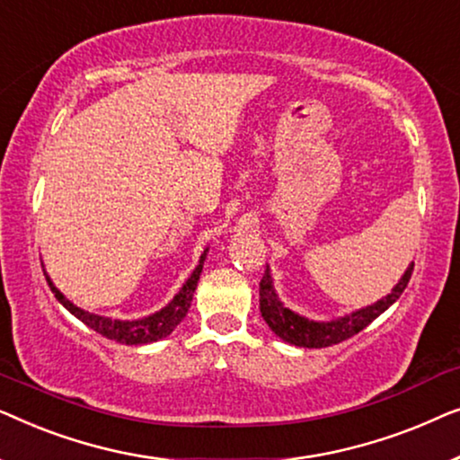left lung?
Here are the masks:
<instances>
[{"instance_id":"8db88e82","label":"left lung","mask_w":460,"mask_h":460,"mask_svg":"<svg viewBox=\"0 0 460 460\" xmlns=\"http://www.w3.org/2000/svg\"><path fill=\"white\" fill-rule=\"evenodd\" d=\"M414 270V261L406 268V272L402 274L398 285L392 288V293L381 297L375 304L360 310L345 314V316L326 320V323H318V320H310L301 314L293 312L291 307L282 304L279 293L274 288L272 274H270V266H266V274L260 282V310L261 316L266 320V324L272 329L276 337H280L282 341L297 345V348H329V345L341 343L345 339L354 337L356 332L373 323L375 318H379L389 305L395 304L400 299V295L404 293V288L411 280V274Z\"/></svg>"}]
</instances>
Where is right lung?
I'll list each match as a JSON object with an SVG mask.
<instances>
[{
    "label": "right lung",
    "instance_id": "obj_1",
    "mask_svg": "<svg viewBox=\"0 0 460 460\" xmlns=\"http://www.w3.org/2000/svg\"><path fill=\"white\" fill-rule=\"evenodd\" d=\"M207 253H209V249L203 251V255H200V260H199V266L192 270L190 279H188L184 285H181L178 295H175V297L169 301L165 307H161L159 312L150 314V316H144V318H137V320H119V318L100 316V314H92V312L81 310V307L75 305L73 301H68L65 295H62L58 288H56V285L52 282V279L48 276L46 270H43V274H46V280H48L49 288H52L54 297L58 299L60 304L65 305L75 318H79L85 326H90V329L100 332L102 337L112 339V341H117V343L144 345V343L159 341V339L172 335L175 326H178L181 320L186 318L188 307H190V304H192L194 288H197L200 272H203V263H205Z\"/></svg>",
    "mask_w": 460,
    "mask_h": 460
}]
</instances>
